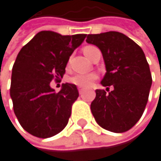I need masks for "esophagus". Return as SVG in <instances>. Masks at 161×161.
Wrapping results in <instances>:
<instances>
[{
    "instance_id": "esophagus-1",
    "label": "esophagus",
    "mask_w": 161,
    "mask_h": 161,
    "mask_svg": "<svg viewBox=\"0 0 161 161\" xmlns=\"http://www.w3.org/2000/svg\"><path fill=\"white\" fill-rule=\"evenodd\" d=\"M78 91H79V93H80V94H82V93L84 92V89H82V88H79Z\"/></svg>"
}]
</instances>
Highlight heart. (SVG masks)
Listing matches in <instances>:
<instances>
[{"label": "heart", "mask_w": 161, "mask_h": 161, "mask_svg": "<svg viewBox=\"0 0 161 161\" xmlns=\"http://www.w3.org/2000/svg\"><path fill=\"white\" fill-rule=\"evenodd\" d=\"M95 48L93 46H87L83 49L84 53L88 57L90 55L91 51ZM98 78V74L96 72H89V73H77L69 78V82L73 85H76L80 88H87L92 85V83Z\"/></svg>", "instance_id": "1"}]
</instances>
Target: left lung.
<instances>
[{"label":"left lung","instance_id":"obj_1","mask_svg":"<svg viewBox=\"0 0 161 161\" xmlns=\"http://www.w3.org/2000/svg\"><path fill=\"white\" fill-rule=\"evenodd\" d=\"M86 41L103 54L107 72L101 81L109 91L96 90L91 105L97 124L106 130L123 133L141 119L149 97L152 75L142 49L119 32L88 35Z\"/></svg>","mask_w":161,"mask_h":161}]
</instances>
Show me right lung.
Returning <instances> with one entry per match:
<instances>
[{
    "instance_id": "right-lung-1",
    "label": "right lung",
    "mask_w": 161,
    "mask_h": 161,
    "mask_svg": "<svg viewBox=\"0 0 161 161\" xmlns=\"http://www.w3.org/2000/svg\"><path fill=\"white\" fill-rule=\"evenodd\" d=\"M86 36L41 31L19 51L12 69L10 96L15 115L31 135L50 138L67 125L78 90L66 83L55 92L50 83L63 77L69 56Z\"/></svg>"
}]
</instances>
